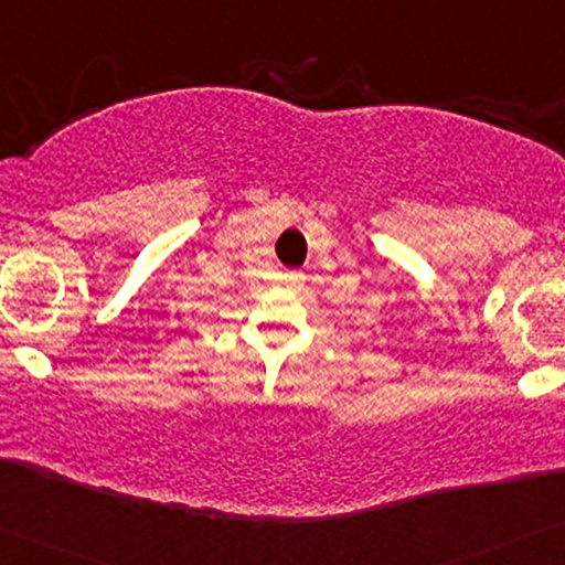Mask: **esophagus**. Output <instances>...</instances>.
<instances>
[{
	"mask_svg": "<svg viewBox=\"0 0 565 565\" xmlns=\"http://www.w3.org/2000/svg\"><path fill=\"white\" fill-rule=\"evenodd\" d=\"M285 280L292 282V285H300L302 280H306V275H302L300 270H290V273H285Z\"/></svg>",
	"mask_w": 565,
	"mask_h": 565,
	"instance_id": "obj_1",
	"label": "esophagus"
}]
</instances>
